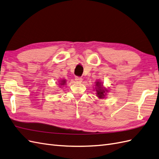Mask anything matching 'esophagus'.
Wrapping results in <instances>:
<instances>
[{"mask_svg": "<svg viewBox=\"0 0 159 159\" xmlns=\"http://www.w3.org/2000/svg\"><path fill=\"white\" fill-rule=\"evenodd\" d=\"M75 80L77 83H81L83 81V79L80 76H76L75 77Z\"/></svg>", "mask_w": 159, "mask_h": 159, "instance_id": "1", "label": "esophagus"}]
</instances>
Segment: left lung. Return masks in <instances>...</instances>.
I'll return each instance as SVG.
<instances>
[{"label": "left lung", "instance_id": "obj_1", "mask_svg": "<svg viewBox=\"0 0 159 159\" xmlns=\"http://www.w3.org/2000/svg\"><path fill=\"white\" fill-rule=\"evenodd\" d=\"M96 86L98 87L99 89H97V96H98L99 98H103V97L105 96V90L101 87V83L99 82H97L96 83Z\"/></svg>", "mask_w": 159, "mask_h": 159}]
</instances>
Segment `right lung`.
<instances>
[{
	"instance_id": "obj_1",
	"label": "right lung",
	"mask_w": 159,
	"mask_h": 159,
	"mask_svg": "<svg viewBox=\"0 0 159 159\" xmlns=\"http://www.w3.org/2000/svg\"><path fill=\"white\" fill-rule=\"evenodd\" d=\"M65 83H66V80H62V81H61V82H60V84L61 85H64Z\"/></svg>"
}]
</instances>
